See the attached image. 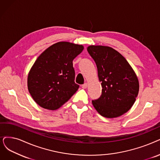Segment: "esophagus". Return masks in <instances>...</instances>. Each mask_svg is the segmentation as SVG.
Here are the masks:
<instances>
[{"label":"esophagus","instance_id":"esophagus-1","mask_svg":"<svg viewBox=\"0 0 160 160\" xmlns=\"http://www.w3.org/2000/svg\"><path fill=\"white\" fill-rule=\"evenodd\" d=\"M81 87L82 88H86L87 87V83H84L83 85H82V86H81Z\"/></svg>","mask_w":160,"mask_h":160}]
</instances>
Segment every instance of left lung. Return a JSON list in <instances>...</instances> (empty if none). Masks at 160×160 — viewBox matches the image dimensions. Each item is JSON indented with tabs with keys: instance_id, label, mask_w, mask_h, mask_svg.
<instances>
[{
	"instance_id": "obj_1",
	"label": "left lung",
	"mask_w": 160,
	"mask_h": 160,
	"mask_svg": "<svg viewBox=\"0 0 160 160\" xmlns=\"http://www.w3.org/2000/svg\"><path fill=\"white\" fill-rule=\"evenodd\" d=\"M94 60L102 87V94L92 101L102 116L113 118L129 111L139 91L137 77L129 62L117 50L110 47H87Z\"/></svg>"
}]
</instances>
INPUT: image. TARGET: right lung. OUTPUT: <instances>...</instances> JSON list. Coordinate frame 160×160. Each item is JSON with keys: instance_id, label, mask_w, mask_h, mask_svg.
Returning <instances> with one entry per match:
<instances>
[{"instance_id": "add662e5", "label": "right lung", "mask_w": 160, "mask_h": 160, "mask_svg": "<svg viewBox=\"0 0 160 160\" xmlns=\"http://www.w3.org/2000/svg\"><path fill=\"white\" fill-rule=\"evenodd\" d=\"M83 48L80 44L58 42L38 57L28 77L29 92L37 104L56 110L78 90L73 60Z\"/></svg>"}]
</instances>
